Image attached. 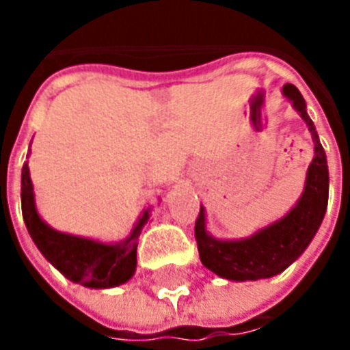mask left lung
Listing matches in <instances>:
<instances>
[{"label":"left lung","instance_id":"8db88e82","mask_svg":"<svg viewBox=\"0 0 350 350\" xmlns=\"http://www.w3.org/2000/svg\"><path fill=\"white\" fill-rule=\"evenodd\" d=\"M283 92L293 101L299 116L305 120L314 142V159L309 165L305 191L296 207L280 221L239 241H221L208 236L205 230L203 207H200L194 225L198 252L203 265L211 269L214 274L234 282L261 280L285 271L307 249L325 216L329 200V169L325 150L321 147L314 123L305 111L304 96L291 83L283 87Z\"/></svg>","mask_w":350,"mask_h":350}]
</instances>
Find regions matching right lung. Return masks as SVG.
Masks as SVG:
<instances>
[{
  "label": "right lung",
  "mask_w": 350,
  "mask_h": 350,
  "mask_svg": "<svg viewBox=\"0 0 350 350\" xmlns=\"http://www.w3.org/2000/svg\"><path fill=\"white\" fill-rule=\"evenodd\" d=\"M21 213L36 247L70 282L92 288L116 287L129 282L136 271L137 238L148 219V211L143 213L131 236L116 245L98 243L92 239L57 232L51 229L36 211L29 165L23 163Z\"/></svg>",
  "instance_id": "obj_1"
}]
</instances>
